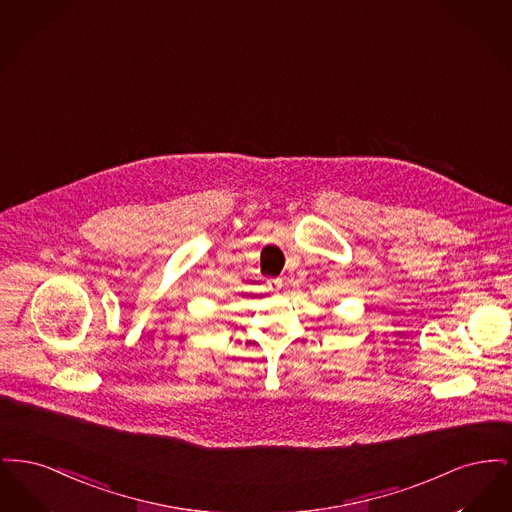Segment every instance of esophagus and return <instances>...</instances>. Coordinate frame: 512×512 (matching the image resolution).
<instances>
[{
    "mask_svg": "<svg viewBox=\"0 0 512 512\" xmlns=\"http://www.w3.org/2000/svg\"><path fill=\"white\" fill-rule=\"evenodd\" d=\"M268 288H270L272 292H278V290L282 288V278H270V280H268Z\"/></svg>",
    "mask_w": 512,
    "mask_h": 512,
    "instance_id": "34e87169",
    "label": "esophagus"
}]
</instances>
